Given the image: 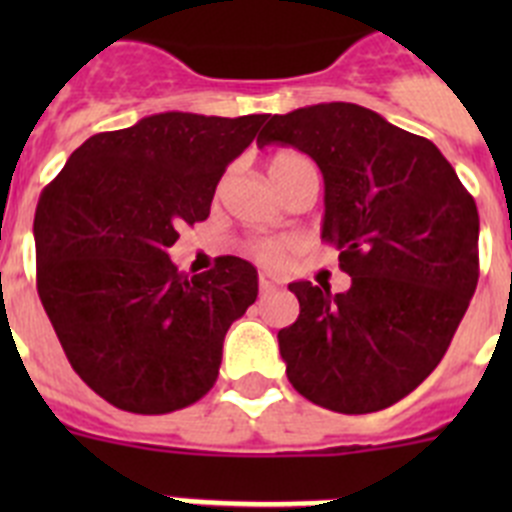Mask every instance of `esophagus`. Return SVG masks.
Returning a JSON list of instances; mask_svg holds the SVG:
<instances>
[{
    "label": "esophagus",
    "mask_w": 512,
    "mask_h": 512,
    "mask_svg": "<svg viewBox=\"0 0 512 512\" xmlns=\"http://www.w3.org/2000/svg\"><path fill=\"white\" fill-rule=\"evenodd\" d=\"M277 287H282V282H279V279L274 277V274H261V277H259V289H261V292H271V289H277Z\"/></svg>",
    "instance_id": "esophagus-1"
}]
</instances>
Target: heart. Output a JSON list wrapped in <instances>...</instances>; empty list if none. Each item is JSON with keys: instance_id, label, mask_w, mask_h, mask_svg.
Returning <instances> with one entry per match:
<instances>
[{"instance_id": "heart-1", "label": "heart", "mask_w": 512, "mask_h": 512, "mask_svg": "<svg viewBox=\"0 0 512 512\" xmlns=\"http://www.w3.org/2000/svg\"><path fill=\"white\" fill-rule=\"evenodd\" d=\"M300 169H315V166H312V161L305 153L297 151H277L269 161H266V171H269L271 182L277 184V189H282V184L287 182L289 176L297 174ZM287 248L289 241H284V238H269V241L248 243V251H251L259 261H264V264H279V261L284 259Z\"/></svg>"}]
</instances>
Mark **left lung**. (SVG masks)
<instances>
[{
	"label": "left lung",
	"mask_w": 512,
	"mask_h": 512,
	"mask_svg": "<svg viewBox=\"0 0 512 512\" xmlns=\"http://www.w3.org/2000/svg\"><path fill=\"white\" fill-rule=\"evenodd\" d=\"M259 146L282 143L320 166L323 241L348 292L292 282L300 318L279 354L302 397L346 415L377 413L443 359L479 279V215L428 138L351 102L269 115Z\"/></svg>",
	"instance_id": "obj_1"
}]
</instances>
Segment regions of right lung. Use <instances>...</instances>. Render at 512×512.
<instances>
[{"label": "right lung", "instance_id": "right-lung-1", "mask_svg": "<svg viewBox=\"0 0 512 512\" xmlns=\"http://www.w3.org/2000/svg\"><path fill=\"white\" fill-rule=\"evenodd\" d=\"M264 120L143 117L81 143L40 194V302L74 372L115 408L174 413L215 384L225 333L256 302L259 274L220 256L187 277L169 248L207 220L220 176Z\"/></svg>", "mask_w": 512, "mask_h": 512}]
</instances>
